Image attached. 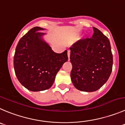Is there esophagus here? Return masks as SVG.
<instances>
[{"mask_svg":"<svg viewBox=\"0 0 125 125\" xmlns=\"http://www.w3.org/2000/svg\"><path fill=\"white\" fill-rule=\"evenodd\" d=\"M70 54H71V51L68 50L67 51V56H68L69 59V58H70Z\"/></svg>","mask_w":125,"mask_h":125,"instance_id":"esophagus-1","label":"esophagus"}]
</instances>
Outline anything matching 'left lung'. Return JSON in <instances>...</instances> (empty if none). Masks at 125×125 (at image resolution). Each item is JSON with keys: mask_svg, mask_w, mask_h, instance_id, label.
I'll list each match as a JSON object with an SVG mask.
<instances>
[{"mask_svg": "<svg viewBox=\"0 0 125 125\" xmlns=\"http://www.w3.org/2000/svg\"><path fill=\"white\" fill-rule=\"evenodd\" d=\"M93 29L92 38L78 40L70 48L72 82L77 90L86 92L99 90L112 71L110 41L99 29Z\"/></svg>", "mask_w": 125, "mask_h": 125, "instance_id": "obj_1", "label": "left lung"}]
</instances>
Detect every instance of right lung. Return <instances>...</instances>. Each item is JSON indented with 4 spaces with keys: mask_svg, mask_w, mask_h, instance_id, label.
<instances>
[{
    "mask_svg": "<svg viewBox=\"0 0 125 125\" xmlns=\"http://www.w3.org/2000/svg\"><path fill=\"white\" fill-rule=\"evenodd\" d=\"M43 28L34 27L21 38L13 59L15 74L21 85L32 91L48 90L53 85L56 73L68 60L67 51L53 52L42 40Z\"/></svg>",
    "mask_w": 125,
    "mask_h": 125,
    "instance_id": "obj_1",
    "label": "right lung"
}]
</instances>
